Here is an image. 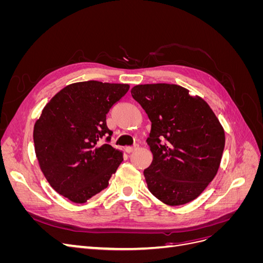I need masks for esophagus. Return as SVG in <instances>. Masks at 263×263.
Wrapping results in <instances>:
<instances>
[{
    "mask_svg": "<svg viewBox=\"0 0 263 263\" xmlns=\"http://www.w3.org/2000/svg\"><path fill=\"white\" fill-rule=\"evenodd\" d=\"M137 148H138L137 146H134V147H127V148H126V153H127V154H132V153H134L135 150H137Z\"/></svg>",
    "mask_w": 263,
    "mask_h": 263,
    "instance_id": "1",
    "label": "esophagus"
}]
</instances>
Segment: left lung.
Returning a JSON list of instances; mask_svg holds the SVG:
<instances>
[{
  "mask_svg": "<svg viewBox=\"0 0 263 263\" xmlns=\"http://www.w3.org/2000/svg\"><path fill=\"white\" fill-rule=\"evenodd\" d=\"M132 97L151 122L147 141L154 159L144 171L149 191L170 206L195 200L220 164L225 132L218 118L202 98L177 84H139Z\"/></svg>",
  "mask_w": 263,
  "mask_h": 263,
  "instance_id": "left-lung-1",
  "label": "left lung"
}]
</instances>
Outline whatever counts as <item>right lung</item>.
Masks as SVG:
<instances>
[{"label": "right lung", "instance_id": "add662e5", "mask_svg": "<svg viewBox=\"0 0 263 263\" xmlns=\"http://www.w3.org/2000/svg\"><path fill=\"white\" fill-rule=\"evenodd\" d=\"M128 84L84 81L63 87L47 103L34 126L37 160L51 187L83 204L108 185L123 151L108 144L106 114Z\"/></svg>", "mask_w": 263, "mask_h": 263}]
</instances>
